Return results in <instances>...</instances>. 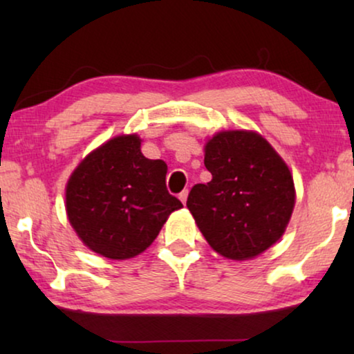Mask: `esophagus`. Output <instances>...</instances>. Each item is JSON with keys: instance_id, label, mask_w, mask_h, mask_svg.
Here are the masks:
<instances>
[{"instance_id": "esophagus-1", "label": "esophagus", "mask_w": 354, "mask_h": 354, "mask_svg": "<svg viewBox=\"0 0 354 354\" xmlns=\"http://www.w3.org/2000/svg\"><path fill=\"white\" fill-rule=\"evenodd\" d=\"M187 196H188V190H183L180 195H178V198H180V201L183 203V205H185V203H187Z\"/></svg>"}]
</instances>
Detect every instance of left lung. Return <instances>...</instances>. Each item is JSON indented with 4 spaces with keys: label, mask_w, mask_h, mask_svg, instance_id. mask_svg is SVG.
<instances>
[{
    "label": "left lung",
    "mask_w": 354,
    "mask_h": 354,
    "mask_svg": "<svg viewBox=\"0 0 354 354\" xmlns=\"http://www.w3.org/2000/svg\"><path fill=\"white\" fill-rule=\"evenodd\" d=\"M212 180L196 183L187 207L201 234L229 259L254 258L282 236L295 206L287 164L258 133L221 132L205 149Z\"/></svg>",
    "instance_id": "left-lung-1"
}]
</instances>
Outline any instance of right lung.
I'll return each mask as SVG.
<instances>
[{"instance_id":"obj_1","label":"right lung","mask_w":354,"mask_h":354,"mask_svg":"<svg viewBox=\"0 0 354 354\" xmlns=\"http://www.w3.org/2000/svg\"><path fill=\"white\" fill-rule=\"evenodd\" d=\"M167 164L148 159L137 135L88 154L69 178L66 209L80 240L109 259L133 258L156 239L182 203L167 192Z\"/></svg>"}]
</instances>
